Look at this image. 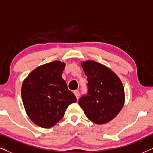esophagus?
I'll use <instances>...</instances> for the list:
<instances>
[{
  "label": "esophagus",
  "mask_w": 153,
  "mask_h": 153,
  "mask_svg": "<svg viewBox=\"0 0 153 153\" xmlns=\"http://www.w3.org/2000/svg\"><path fill=\"white\" fill-rule=\"evenodd\" d=\"M74 95L76 96V99H79V95H80L79 91V90H75V91H74Z\"/></svg>",
  "instance_id": "34e87169"
}]
</instances>
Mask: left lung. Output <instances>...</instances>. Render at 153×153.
<instances>
[{
  "instance_id": "1",
  "label": "left lung",
  "mask_w": 153,
  "mask_h": 153,
  "mask_svg": "<svg viewBox=\"0 0 153 153\" xmlns=\"http://www.w3.org/2000/svg\"><path fill=\"white\" fill-rule=\"evenodd\" d=\"M87 76L88 93L79 100L87 118L104 124L116 117L124 104L125 93L120 79L105 66L95 61L82 63Z\"/></svg>"
}]
</instances>
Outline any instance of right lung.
<instances>
[{
    "instance_id": "add662e5",
    "label": "right lung",
    "mask_w": 153,
    "mask_h": 153,
    "mask_svg": "<svg viewBox=\"0 0 153 153\" xmlns=\"http://www.w3.org/2000/svg\"><path fill=\"white\" fill-rule=\"evenodd\" d=\"M65 64L54 61L38 67L22 86L23 105L30 120L39 127L50 128L63 118L66 109L76 98L62 79Z\"/></svg>"
}]
</instances>
